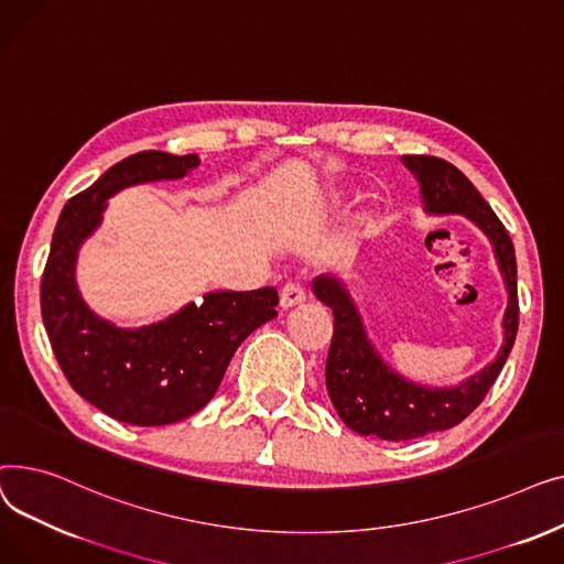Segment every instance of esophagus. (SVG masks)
I'll list each match as a JSON object with an SVG mask.
<instances>
[{
	"label": "esophagus",
	"mask_w": 564,
	"mask_h": 564,
	"mask_svg": "<svg viewBox=\"0 0 564 564\" xmlns=\"http://www.w3.org/2000/svg\"><path fill=\"white\" fill-rule=\"evenodd\" d=\"M304 302H306V290H304L302 283L290 281V283L283 285V290H281V308L288 311V308H294V306H300Z\"/></svg>",
	"instance_id": "obj_1"
}]
</instances>
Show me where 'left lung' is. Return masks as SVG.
I'll return each mask as SVG.
<instances>
[{
    "label": "left lung",
    "mask_w": 564,
    "mask_h": 564,
    "mask_svg": "<svg viewBox=\"0 0 564 564\" xmlns=\"http://www.w3.org/2000/svg\"><path fill=\"white\" fill-rule=\"evenodd\" d=\"M404 164L421 181L425 210L434 215L459 213L476 221L496 249L498 267L508 285V311L502 317L506 343L482 372L455 389H425L395 375L368 343L361 317L349 294L334 276H317V300L334 313V338L327 357V391L345 425L364 436L409 441L459 425L476 409L506 366L517 329V258L510 235L468 177L451 162L432 155H404Z\"/></svg>",
    "instance_id": "left-lung-1"
}]
</instances>
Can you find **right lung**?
<instances>
[{"mask_svg": "<svg viewBox=\"0 0 564 564\" xmlns=\"http://www.w3.org/2000/svg\"><path fill=\"white\" fill-rule=\"evenodd\" d=\"M196 164V155H130L66 203L52 235L41 281L52 351L75 393L128 425H171L203 409L217 393L235 349L276 317V288L210 292L203 304L137 332L116 329L82 302L75 256L100 224L107 198L128 185L183 177Z\"/></svg>", "mask_w": 564, "mask_h": 564, "instance_id": "right-lung-1", "label": "right lung"}]
</instances>
